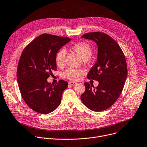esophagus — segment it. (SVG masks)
Returning <instances> with one entry per match:
<instances>
[{"label":"esophagus","mask_w":147,"mask_h":147,"mask_svg":"<svg viewBox=\"0 0 147 147\" xmlns=\"http://www.w3.org/2000/svg\"><path fill=\"white\" fill-rule=\"evenodd\" d=\"M76 84V82H69V86H74Z\"/></svg>","instance_id":"obj_1"}]
</instances>
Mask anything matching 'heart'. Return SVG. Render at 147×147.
Listing matches in <instances>:
<instances>
[{
    "mask_svg": "<svg viewBox=\"0 0 147 147\" xmlns=\"http://www.w3.org/2000/svg\"><path fill=\"white\" fill-rule=\"evenodd\" d=\"M71 49L80 55L84 61L88 59L92 53V48L91 45L85 41H79L72 44ZM66 51L62 49L59 50L55 55V62L58 67H62L65 63ZM81 69L69 67L63 73V76L71 81H76L82 74Z\"/></svg>",
    "mask_w": 147,
    "mask_h": 147,
    "instance_id": "b5f03b06",
    "label": "heart"
}]
</instances>
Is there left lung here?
<instances>
[{
  "mask_svg": "<svg viewBox=\"0 0 147 147\" xmlns=\"http://www.w3.org/2000/svg\"><path fill=\"white\" fill-rule=\"evenodd\" d=\"M82 38L93 40L97 43V61L87 78L98 81L99 85L95 88L85 82L86 88L81 96V100L91 110L102 111L114 104L122 91L128 73L125 57L119 45L105 33L89 32Z\"/></svg>",
  "mask_w": 147,
  "mask_h": 147,
  "instance_id": "1",
  "label": "left lung"
}]
</instances>
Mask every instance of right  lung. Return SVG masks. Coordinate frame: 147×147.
<instances>
[{
	"label": "right lung",
	"mask_w": 147,
	"mask_h": 147,
	"mask_svg": "<svg viewBox=\"0 0 147 147\" xmlns=\"http://www.w3.org/2000/svg\"><path fill=\"white\" fill-rule=\"evenodd\" d=\"M71 39L43 33L24 48L17 68V81L21 95L32 110L42 114L53 111L60 105L68 83L60 80L53 85L47 79L56 71L55 55Z\"/></svg>",
	"instance_id": "obj_1"
}]
</instances>
